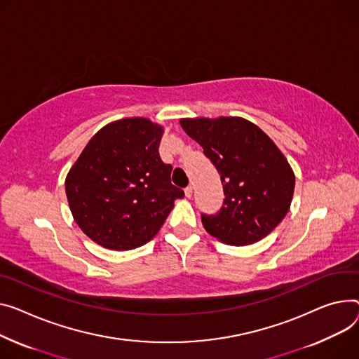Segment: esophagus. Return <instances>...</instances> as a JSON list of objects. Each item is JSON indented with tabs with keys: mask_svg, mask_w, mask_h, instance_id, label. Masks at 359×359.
Returning <instances> with one entry per match:
<instances>
[{
	"mask_svg": "<svg viewBox=\"0 0 359 359\" xmlns=\"http://www.w3.org/2000/svg\"><path fill=\"white\" fill-rule=\"evenodd\" d=\"M184 195H186V198H192V195H194V187H192V186H187V187L184 189Z\"/></svg>",
	"mask_w": 359,
	"mask_h": 359,
	"instance_id": "esophagus-1",
	"label": "esophagus"
}]
</instances>
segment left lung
Instances as JSON below:
<instances>
[{
	"mask_svg": "<svg viewBox=\"0 0 359 359\" xmlns=\"http://www.w3.org/2000/svg\"><path fill=\"white\" fill-rule=\"evenodd\" d=\"M180 126L202 146L224 184L221 210L202 215L208 233L228 245L266 238L289 212L296 183L274 141L241 116L182 118Z\"/></svg>",
	"mask_w": 359,
	"mask_h": 359,
	"instance_id": "left-lung-1",
	"label": "left lung"
}]
</instances>
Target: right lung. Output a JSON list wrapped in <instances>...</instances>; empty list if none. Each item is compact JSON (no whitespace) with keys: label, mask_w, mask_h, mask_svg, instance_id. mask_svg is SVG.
<instances>
[{"label":"right lung","mask_w":359,"mask_h":359,"mask_svg":"<svg viewBox=\"0 0 359 359\" xmlns=\"http://www.w3.org/2000/svg\"><path fill=\"white\" fill-rule=\"evenodd\" d=\"M164 128L123 118L95 134L65 180L75 222L98 245L128 251L147 244L184 192L170 182L158 146Z\"/></svg>","instance_id":"right-lung-1"}]
</instances>
